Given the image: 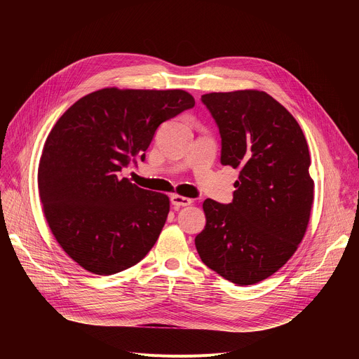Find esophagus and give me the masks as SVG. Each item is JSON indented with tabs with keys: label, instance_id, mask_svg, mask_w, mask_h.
<instances>
[{
	"label": "esophagus",
	"instance_id": "obj_1",
	"mask_svg": "<svg viewBox=\"0 0 359 359\" xmlns=\"http://www.w3.org/2000/svg\"><path fill=\"white\" fill-rule=\"evenodd\" d=\"M170 201H172V205H175L176 208H180V206H189L192 203V199L182 196V195H172Z\"/></svg>",
	"mask_w": 359,
	"mask_h": 359
}]
</instances>
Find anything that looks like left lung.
<instances>
[{
    "label": "left lung",
    "mask_w": 359,
    "mask_h": 359,
    "mask_svg": "<svg viewBox=\"0 0 359 359\" xmlns=\"http://www.w3.org/2000/svg\"><path fill=\"white\" fill-rule=\"evenodd\" d=\"M221 135V164L238 168L233 202H203L195 246L210 269L253 285L285 265L303 240L314 198L306 137L291 113L265 91L201 97Z\"/></svg>",
    "instance_id": "obj_1"
}]
</instances>
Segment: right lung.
Returning <instances> with one entry per match:
<instances>
[{
  "mask_svg": "<svg viewBox=\"0 0 359 359\" xmlns=\"http://www.w3.org/2000/svg\"><path fill=\"white\" fill-rule=\"evenodd\" d=\"M194 106L183 90L103 88L75 102L55 123L37 186L52 234L81 268L118 273L154 246L170 201L119 172L144 161L157 128Z\"/></svg>",
  "mask_w": 359,
  "mask_h": 359,
  "instance_id": "add662e5",
  "label": "right lung"
}]
</instances>
